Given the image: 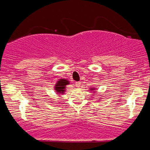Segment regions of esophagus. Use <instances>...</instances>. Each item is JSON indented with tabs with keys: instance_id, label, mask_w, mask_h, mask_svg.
<instances>
[{
	"instance_id": "34e87169",
	"label": "esophagus",
	"mask_w": 150,
	"mask_h": 150,
	"mask_svg": "<svg viewBox=\"0 0 150 150\" xmlns=\"http://www.w3.org/2000/svg\"><path fill=\"white\" fill-rule=\"evenodd\" d=\"M81 85V82H75V86L77 87H80Z\"/></svg>"
}]
</instances>
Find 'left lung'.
<instances>
[{"mask_svg":"<svg viewBox=\"0 0 150 150\" xmlns=\"http://www.w3.org/2000/svg\"><path fill=\"white\" fill-rule=\"evenodd\" d=\"M92 89V90H93V89H94V88H93V89ZM91 89H90V90H91Z\"/></svg>","mask_w":150,"mask_h":150,"instance_id":"8db88e82","label":"left lung"}]
</instances>
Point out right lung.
Returning <instances> with one entry per match:
<instances>
[{
  "label": "right lung",
  "instance_id": "obj_1",
  "mask_svg": "<svg viewBox=\"0 0 150 150\" xmlns=\"http://www.w3.org/2000/svg\"><path fill=\"white\" fill-rule=\"evenodd\" d=\"M69 84V81L65 79H61L58 81L57 83L55 85V90L58 94H63L65 91V86Z\"/></svg>",
  "mask_w": 150,
  "mask_h": 150
}]
</instances>
